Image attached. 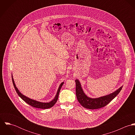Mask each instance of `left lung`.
<instances>
[{
  "label": "left lung",
  "mask_w": 135,
  "mask_h": 135,
  "mask_svg": "<svg viewBox=\"0 0 135 135\" xmlns=\"http://www.w3.org/2000/svg\"><path fill=\"white\" fill-rule=\"evenodd\" d=\"M76 83V95L79 103L85 108L88 109H98L107 105L111 101L120 91L123 86L117 89L114 92L104 96L97 98L88 97L84 93L79 81L75 80Z\"/></svg>",
  "instance_id": "left-lung-1"
}]
</instances>
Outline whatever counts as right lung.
<instances>
[{
  "label": "right lung",
  "mask_w": 135,
  "mask_h": 135,
  "mask_svg": "<svg viewBox=\"0 0 135 135\" xmlns=\"http://www.w3.org/2000/svg\"><path fill=\"white\" fill-rule=\"evenodd\" d=\"M12 82H13V84L14 86V87L16 89V91H17L18 95H19V96L23 100H24L25 102H26L27 104H28L29 105H31L34 108H39V109H49L51 107H52L55 103L57 102V100H58V97H59V94L60 91V89L63 85V84H64V82L61 83V84L60 85L59 87L58 88V91L57 93V94L56 95L55 97L54 98V99L51 101L49 102H39L37 101L36 100H34L33 99H31L25 96L24 95H23V94H22L19 90V89L17 88V87L16 86V84L15 83V81L13 78V76L12 75Z\"/></svg>",
  "instance_id": "1"
}]
</instances>
